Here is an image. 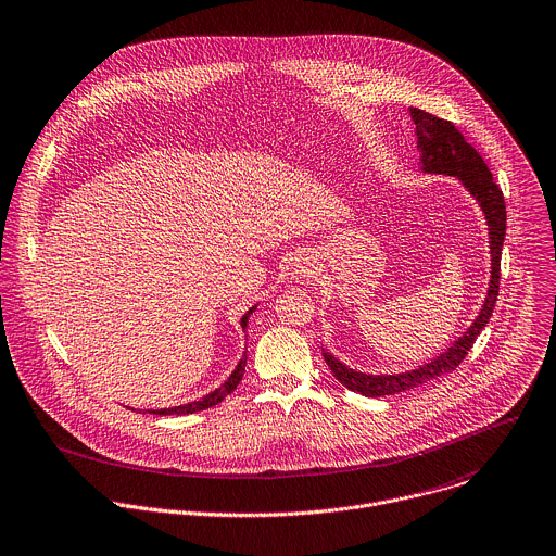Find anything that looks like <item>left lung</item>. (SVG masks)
<instances>
[{
  "label": "left lung",
  "mask_w": 556,
  "mask_h": 556,
  "mask_svg": "<svg viewBox=\"0 0 556 556\" xmlns=\"http://www.w3.org/2000/svg\"><path fill=\"white\" fill-rule=\"evenodd\" d=\"M410 115L415 122L417 143L421 148L424 169L458 176L465 182V188L480 203L489 223L493 270H491L486 301L478 318L473 320V325L445 353H441L434 362L419 366L417 371L397 374V376H366V374L353 371V368H346L340 359L323 351V357L331 368L333 378L349 391L359 393L364 397L397 395L454 371V368L465 359L469 349L473 346L478 333L489 323L497 301V292H500V262H502V244L506 236V205H504V194L500 190V185L493 180V174L484 163V159L478 154V150L471 143H467L463 132L452 122L421 109H410Z\"/></svg>",
  "instance_id": "obj_1"
}]
</instances>
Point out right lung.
<instances>
[{
	"mask_svg": "<svg viewBox=\"0 0 556 556\" xmlns=\"http://www.w3.org/2000/svg\"><path fill=\"white\" fill-rule=\"evenodd\" d=\"M255 312V307H251L244 316H242V327H247V323H249V316ZM244 366H247V351H244V355H242V359H240V364L236 366V371L229 376V380L220 387V389H216L214 393H210V395H205L203 400H199V402H192V404H182V406H174V408H163V410H154L156 415H192V413H199V410H205V408H212V406H216V404H220L229 393H233L236 389H238V384L242 382V376H244Z\"/></svg>",
	"mask_w": 556,
	"mask_h": 556,
	"instance_id": "obj_1",
	"label": "right lung"
}]
</instances>
